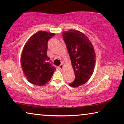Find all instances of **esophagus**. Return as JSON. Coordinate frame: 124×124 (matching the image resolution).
Instances as JSON below:
<instances>
[{"instance_id": "esophagus-1", "label": "esophagus", "mask_w": 124, "mask_h": 124, "mask_svg": "<svg viewBox=\"0 0 124 124\" xmlns=\"http://www.w3.org/2000/svg\"><path fill=\"white\" fill-rule=\"evenodd\" d=\"M58 69H59V70H62V69H63V66L62 64H61L60 66L58 67Z\"/></svg>"}]
</instances>
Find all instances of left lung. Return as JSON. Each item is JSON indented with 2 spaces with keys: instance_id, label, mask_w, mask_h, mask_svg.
I'll return each mask as SVG.
<instances>
[{
  "instance_id": "left-lung-1",
  "label": "left lung",
  "mask_w": 124,
  "mask_h": 124,
  "mask_svg": "<svg viewBox=\"0 0 124 124\" xmlns=\"http://www.w3.org/2000/svg\"><path fill=\"white\" fill-rule=\"evenodd\" d=\"M75 73L70 86L78 87L89 80L93 74L96 63L93 46L86 35L77 30L70 29L62 33Z\"/></svg>"
}]
</instances>
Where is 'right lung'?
Instances as JSON below:
<instances>
[{
	"label": "right lung",
	"instance_id": "obj_1",
	"mask_svg": "<svg viewBox=\"0 0 124 124\" xmlns=\"http://www.w3.org/2000/svg\"><path fill=\"white\" fill-rule=\"evenodd\" d=\"M54 35V33L38 32L28 39L22 50L21 64L23 72L33 84H46L56 70L47 55V42Z\"/></svg>",
	"mask_w": 124,
	"mask_h": 124
}]
</instances>
